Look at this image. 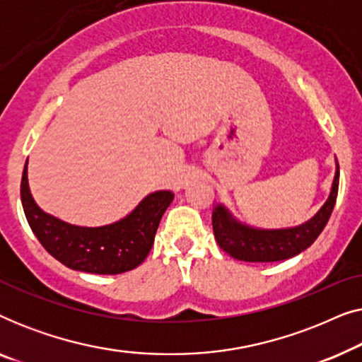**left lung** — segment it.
<instances>
[{
  "instance_id": "obj_1",
  "label": "left lung",
  "mask_w": 362,
  "mask_h": 362,
  "mask_svg": "<svg viewBox=\"0 0 362 362\" xmlns=\"http://www.w3.org/2000/svg\"><path fill=\"white\" fill-rule=\"evenodd\" d=\"M339 186V166L336 173L328 199L321 209L301 226L286 229H255L242 224L232 217L229 209L217 204L212 212V229L217 244L226 254L244 262H280L298 255L318 239L321 230L328 224L336 204Z\"/></svg>"
}]
</instances>
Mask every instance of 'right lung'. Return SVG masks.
Here are the masks:
<instances>
[{"label":"right lung","instance_id":"obj_1","mask_svg":"<svg viewBox=\"0 0 362 362\" xmlns=\"http://www.w3.org/2000/svg\"><path fill=\"white\" fill-rule=\"evenodd\" d=\"M171 191L148 194L130 214L102 227L72 226L44 212L28 185V161L21 180V202L34 235L44 249L69 269L98 275H117L136 269L150 254Z\"/></svg>","mask_w":362,"mask_h":362}]
</instances>
